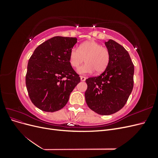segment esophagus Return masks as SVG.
Masks as SVG:
<instances>
[{
    "label": "esophagus",
    "instance_id": "34e87169",
    "mask_svg": "<svg viewBox=\"0 0 158 158\" xmlns=\"http://www.w3.org/2000/svg\"><path fill=\"white\" fill-rule=\"evenodd\" d=\"M85 79H86V78L84 77V76H80V80L81 81H82V82H84Z\"/></svg>",
    "mask_w": 158,
    "mask_h": 158
}]
</instances>
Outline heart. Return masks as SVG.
<instances>
[{
  "instance_id": "obj_1",
  "label": "heart",
  "mask_w": 158,
  "mask_h": 158,
  "mask_svg": "<svg viewBox=\"0 0 158 158\" xmlns=\"http://www.w3.org/2000/svg\"><path fill=\"white\" fill-rule=\"evenodd\" d=\"M111 55L106 47L95 41H88L81 44L78 49L75 47L69 53V63L73 68H78L84 60L85 63L78 69L80 74L94 73H101L108 66Z\"/></svg>"
}]
</instances>
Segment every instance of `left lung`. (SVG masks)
Segmentation results:
<instances>
[{
    "mask_svg": "<svg viewBox=\"0 0 158 158\" xmlns=\"http://www.w3.org/2000/svg\"><path fill=\"white\" fill-rule=\"evenodd\" d=\"M111 55L109 64L97 77L85 80V92L88 106L98 114L109 115L118 111L126 104L134 85L135 67L128 51L118 43H105Z\"/></svg>",
    "mask_w": 158,
    "mask_h": 158,
    "instance_id": "8db88e82",
    "label": "left lung"
}]
</instances>
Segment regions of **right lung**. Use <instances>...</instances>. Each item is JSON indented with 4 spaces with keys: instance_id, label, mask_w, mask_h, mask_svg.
I'll return each mask as SVG.
<instances>
[{
    "instance_id": "obj_1",
    "label": "right lung",
    "mask_w": 158,
    "mask_h": 158,
    "mask_svg": "<svg viewBox=\"0 0 158 158\" xmlns=\"http://www.w3.org/2000/svg\"><path fill=\"white\" fill-rule=\"evenodd\" d=\"M76 37L56 36L44 42L28 61L26 84L31 102L45 112H55L67 103L80 78L69 63Z\"/></svg>"
}]
</instances>
